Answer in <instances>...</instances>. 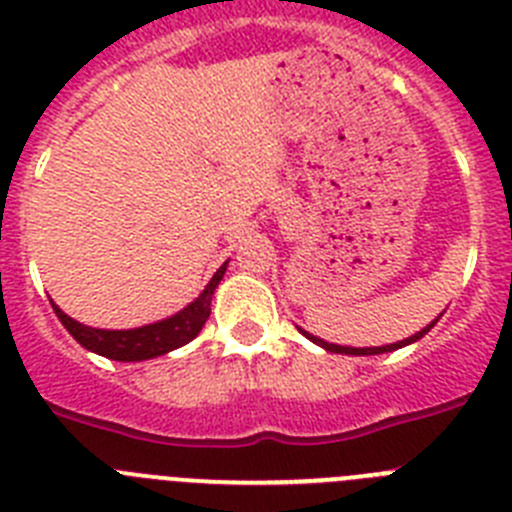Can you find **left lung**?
I'll return each instance as SVG.
<instances>
[{
	"label": "left lung",
	"mask_w": 512,
	"mask_h": 512,
	"mask_svg": "<svg viewBox=\"0 0 512 512\" xmlns=\"http://www.w3.org/2000/svg\"><path fill=\"white\" fill-rule=\"evenodd\" d=\"M433 325H436V320H433V323L428 325V328L418 330V333H415V336L405 338V341H397V343H390V346H377V348H351V346H336V343H325V341H320V338H315V336H310V333H305V330H302V328H300V330H302V333H305L307 338H310V341H315V343H318V346L328 348V351H336V354H351V356H374V354H387V351H397V348H402V346H408V343L418 341V338H423L425 333H428V330L433 328Z\"/></svg>",
	"instance_id": "1"
}]
</instances>
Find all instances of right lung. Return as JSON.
Segmentation results:
<instances>
[{"mask_svg":"<svg viewBox=\"0 0 512 512\" xmlns=\"http://www.w3.org/2000/svg\"><path fill=\"white\" fill-rule=\"evenodd\" d=\"M225 266H228V261L215 271V277L210 279L205 292H202L192 305L184 307L182 312H176L174 318L161 320V323H153V325H143V328L97 330V328H89V325L76 323L74 318H69V315L58 310L56 305H53V310H56L63 328L69 330L71 336H74L81 346L94 351V354L107 356V359H115V361L153 359V356L169 354V351H174V348L184 346V343H189L192 338L200 336L202 325H205L207 318H210L212 295H215V287L220 284V279H223Z\"/></svg>","mask_w":512,"mask_h":512,"instance_id":"right-lung-1","label":"right lung"}]
</instances>
